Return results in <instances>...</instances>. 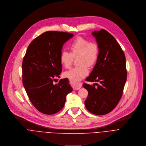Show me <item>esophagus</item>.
I'll return each instance as SVG.
<instances>
[{
  "mask_svg": "<svg viewBox=\"0 0 146 146\" xmlns=\"http://www.w3.org/2000/svg\"><path fill=\"white\" fill-rule=\"evenodd\" d=\"M82 83H76L75 84H74V89L75 90H79L81 87H82Z\"/></svg>",
  "mask_w": 146,
  "mask_h": 146,
  "instance_id": "1",
  "label": "esophagus"
}]
</instances>
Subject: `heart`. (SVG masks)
I'll use <instances>...</instances> for the list:
<instances>
[{
	"label": "heart",
	"instance_id": "b5f03b06",
	"mask_svg": "<svg viewBox=\"0 0 146 146\" xmlns=\"http://www.w3.org/2000/svg\"><path fill=\"white\" fill-rule=\"evenodd\" d=\"M71 52L66 50L62 51L60 61L66 68L71 67L74 57L78 56V63L79 64L64 73V75L71 80L76 82L82 79L89 73V66H93L98 59L99 49L98 45L87 39L78 37L70 44Z\"/></svg>",
	"mask_w": 146,
	"mask_h": 146
}]
</instances>
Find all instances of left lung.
<instances>
[{"label":"left lung","instance_id":"1","mask_svg":"<svg viewBox=\"0 0 146 146\" xmlns=\"http://www.w3.org/2000/svg\"><path fill=\"white\" fill-rule=\"evenodd\" d=\"M92 35L96 39L99 53L93 71L86 80L99 84H83L89 92L84 104L90 113L104 115L115 108L123 95L127 75L125 56L114 37L105 29L94 31Z\"/></svg>","mask_w":146,"mask_h":146}]
</instances>
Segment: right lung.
<instances>
[{
    "label": "right lung",
    "instance_id": "add662e5",
    "mask_svg": "<svg viewBox=\"0 0 146 146\" xmlns=\"http://www.w3.org/2000/svg\"><path fill=\"white\" fill-rule=\"evenodd\" d=\"M74 35L48 31L29 45L22 62V82L33 106L41 113L53 114L63 109L67 95L72 91L67 78L54 84L62 72L60 54L63 44Z\"/></svg>",
    "mask_w": 146,
    "mask_h": 146
}]
</instances>
